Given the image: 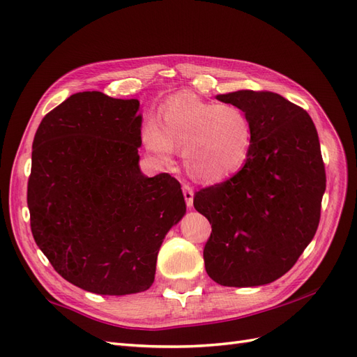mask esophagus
I'll list each match as a JSON object with an SVG mask.
<instances>
[{
	"label": "esophagus",
	"instance_id": "34e87169",
	"mask_svg": "<svg viewBox=\"0 0 357 357\" xmlns=\"http://www.w3.org/2000/svg\"><path fill=\"white\" fill-rule=\"evenodd\" d=\"M183 195H185V201H186V205L190 208L193 205V189L190 185H183Z\"/></svg>",
	"mask_w": 357,
	"mask_h": 357
}]
</instances>
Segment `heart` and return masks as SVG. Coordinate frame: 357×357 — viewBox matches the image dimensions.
<instances>
[{
	"label": "heart",
	"instance_id": "heart-1",
	"mask_svg": "<svg viewBox=\"0 0 357 357\" xmlns=\"http://www.w3.org/2000/svg\"><path fill=\"white\" fill-rule=\"evenodd\" d=\"M143 139L165 164L174 149L185 152L190 176L213 183L234 176L247 164L253 126L238 105L178 95L162 107L158 122L150 121L144 126Z\"/></svg>",
	"mask_w": 357,
	"mask_h": 357
}]
</instances>
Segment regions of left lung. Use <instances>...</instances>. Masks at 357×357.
<instances>
[{"label":"left lung","instance_id":"1","mask_svg":"<svg viewBox=\"0 0 357 357\" xmlns=\"http://www.w3.org/2000/svg\"><path fill=\"white\" fill-rule=\"evenodd\" d=\"M253 126L247 164L231 178L199 189L195 208L211 225L205 271L222 286L274 282L314 236L326 189L317 129L302 107L269 91L218 95Z\"/></svg>","mask_w":357,"mask_h":357}]
</instances>
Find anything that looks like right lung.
<instances>
[{
    "label": "right lung",
    "instance_id": "right-lung-1",
    "mask_svg": "<svg viewBox=\"0 0 357 357\" xmlns=\"http://www.w3.org/2000/svg\"><path fill=\"white\" fill-rule=\"evenodd\" d=\"M138 107L74 93L43 117L32 142V236L61 277L92 294L152 286L160 244L186 213L177 178L139 171Z\"/></svg>",
    "mask_w": 357,
    "mask_h": 357
}]
</instances>
